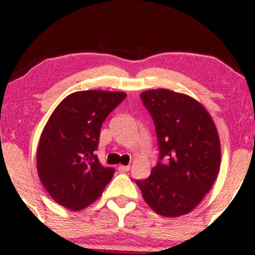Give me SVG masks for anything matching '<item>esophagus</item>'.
<instances>
[{"instance_id":"obj_1","label":"esophagus","mask_w":255,"mask_h":255,"mask_svg":"<svg viewBox=\"0 0 255 255\" xmlns=\"http://www.w3.org/2000/svg\"><path fill=\"white\" fill-rule=\"evenodd\" d=\"M118 170H120L121 173L128 172V170H130V166H123V165H121V166H118Z\"/></svg>"}]
</instances>
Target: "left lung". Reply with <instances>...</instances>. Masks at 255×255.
I'll return each instance as SVG.
<instances>
[{
  "label": "left lung",
  "instance_id": "8db88e82",
  "mask_svg": "<svg viewBox=\"0 0 255 255\" xmlns=\"http://www.w3.org/2000/svg\"><path fill=\"white\" fill-rule=\"evenodd\" d=\"M140 99L154 121L160 153L151 175L135 183L158 215H187L200 204L218 175L217 128L207 109L186 94L152 89L142 92Z\"/></svg>",
  "mask_w": 255,
  "mask_h": 255
}]
</instances>
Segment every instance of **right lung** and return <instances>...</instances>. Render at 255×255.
I'll return each mask as SVG.
<instances>
[{
  "mask_svg": "<svg viewBox=\"0 0 255 255\" xmlns=\"http://www.w3.org/2000/svg\"><path fill=\"white\" fill-rule=\"evenodd\" d=\"M127 94L85 90L59 103L41 132L37 148L38 176L58 204L82 210L103 193L115 169L95 154L101 128Z\"/></svg>",
  "mask_w": 255,
  "mask_h": 255,
  "instance_id": "obj_1",
  "label": "right lung"
}]
</instances>
